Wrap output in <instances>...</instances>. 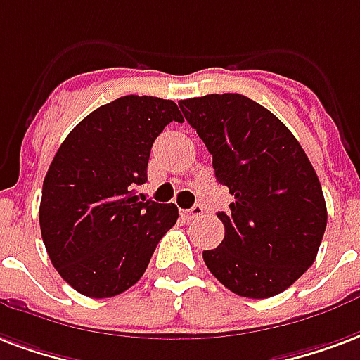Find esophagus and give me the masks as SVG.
I'll use <instances>...</instances> for the list:
<instances>
[{
  "mask_svg": "<svg viewBox=\"0 0 360 360\" xmlns=\"http://www.w3.org/2000/svg\"><path fill=\"white\" fill-rule=\"evenodd\" d=\"M202 215H204V207H202L200 204H194L191 210H185V217H187V219H198Z\"/></svg>",
  "mask_w": 360,
  "mask_h": 360,
  "instance_id": "1",
  "label": "esophagus"
}]
</instances>
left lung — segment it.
I'll list each match as a JSON object with an SVG mask.
<instances>
[{
	"mask_svg": "<svg viewBox=\"0 0 360 360\" xmlns=\"http://www.w3.org/2000/svg\"><path fill=\"white\" fill-rule=\"evenodd\" d=\"M179 106L234 198L217 214L225 238L202 254L210 273L242 297L281 294L313 265L328 219L307 154L275 114L238 93Z\"/></svg>",
	"mask_w": 360,
	"mask_h": 360,
	"instance_id": "left-lung-1",
	"label": "left lung"
}]
</instances>
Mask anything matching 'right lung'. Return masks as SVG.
Masks as SVG:
<instances>
[{
    "label": "right lung",
    "instance_id": "right-lung-1",
    "mask_svg": "<svg viewBox=\"0 0 360 360\" xmlns=\"http://www.w3.org/2000/svg\"><path fill=\"white\" fill-rule=\"evenodd\" d=\"M183 122L173 101L126 95L98 106L58 146L47 169L39 229L53 267L87 297H112L145 275L175 204L135 196L154 139Z\"/></svg>",
    "mask_w": 360,
    "mask_h": 360
}]
</instances>
